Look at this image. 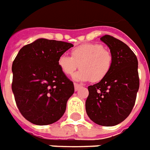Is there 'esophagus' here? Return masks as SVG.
<instances>
[{
	"label": "esophagus",
	"instance_id": "34e87169",
	"mask_svg": "<svg viewBox=\"0 0 150 150\" xmlns=\"http://www.w3.org/2000/svg\"><path fill=\"white\" fill-rule=\"evenodd\" d=\"M81 86H82L81 85H78L77 83H75V84H74V90H75V91H77L79 89L81 88Z\"/></svg>",
	"mask_w": 150,
	"mask_h": 150
}]
</instances>
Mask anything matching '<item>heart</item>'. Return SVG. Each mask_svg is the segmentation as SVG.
<instances>
[{"label":"heart","instance_id":"heart-1","mask_svg":"<svg viewBox=\"0 0 150 150\" xmlns=\"http://www.w3.org/2000/svg\"><path fill=\"white\" fill-rule=\"evenodd\" d=\"M112 53L99 43H86L73 48L71 57L61 54L58 58L57 64L62 73L71 76L79 67L81 70L73 78L76 81L91 80L98 82L108 75L112 66Z\"/></svg>","mask_w":150,"mask_h":150}]
</instances>
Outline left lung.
I'll use <instances>...</instances> for the list:
<instances>
[{"label": "left lung", "instance_id": "1", "mask_svg": "<svg viewBox=\"0 0 150 150\" xmlns=\"http://www.w3.org/2000/svg\"><path fill=\"white\" fill-rule=\"evenodd\" d=\"M100 40L112 55V69L100 82L89 86L86 111L90 119L104 127L124 121L135 105L140 86L138 60L127 45L109 35Z\"/></svg>", "mask_w": 150, "mask_h": 150}]
</instances>
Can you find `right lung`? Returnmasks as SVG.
<instances>
[{"label":"right lung","mask_w":150,"mask_h":150,"mask_svg":"<svg viewBox=\"0 0 150 150\" xmlns=\"http://www.w3.org/2000/svg\"><path fill=\"white\" fill-rule=\"evenodd\" d=\"M73 46L40 38L18 51L12 64V91L19 112L30 122L52 124L64 115L74 86L62 73L57 60Z\"/></svg>","instance_id":"right-lung-1"}]
</instances>
